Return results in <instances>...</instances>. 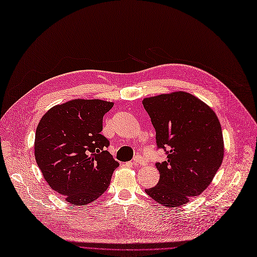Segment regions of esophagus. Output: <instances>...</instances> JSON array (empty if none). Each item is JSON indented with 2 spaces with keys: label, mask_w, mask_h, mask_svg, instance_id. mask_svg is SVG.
I'll use <instances>...</instances> for the list:
<instances>
[{
  "label": "esophagus",
  "mask_w": 257,
  "mask_h": 257,
  "mask_svg": "<svg viewBox=\"0 0 257 257\" xmlns=\"http://www.w3.org/2000/svg\"><path fill=\"white\" fill-rule=\"evenodd\" d=\"M143 163H144V162H143V159H142L141 157H139V156H138V157H136V158H135V160H134V161H132V163H131V164H132V165H140V164L142 165Z\"/></svg>",
  "instance_id": "34e87169"
}]
</instances>
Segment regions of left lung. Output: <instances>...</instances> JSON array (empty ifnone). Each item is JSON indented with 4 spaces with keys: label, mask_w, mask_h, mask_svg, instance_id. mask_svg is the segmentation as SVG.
Segmentation results:
<instances>
[{
    "label": "left lung",
    "mask_w": 257,
    "mask_h": 257,
    "mask_svg": "<svg viewBox=\"0 0 257 257\" xmlns=\"http://www.w3.org/2000/svg\"><path fill=\"white\" fill-rule=\"evenodd\" d=\"M143 106L158 147L167 149V160L156 164L160 181L145 192L161 205L179 207L205 191L222 163L220 121L210 106L183 91L144 98Z\"/></svg>",
    "instance_id": "8db88e82"
}]
</instances>
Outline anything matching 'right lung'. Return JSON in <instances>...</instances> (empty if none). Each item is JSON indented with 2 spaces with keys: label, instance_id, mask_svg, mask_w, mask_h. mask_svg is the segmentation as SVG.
<instances>
[{
  "label": "right lung",
  "instance_id": "right-lung-1",
  "mask_svg": "<svg viewBox=\"0 0 257 257\" xmlns=\"http://www.w3.org/2000/svg\"><path fill=\"white\" fill-rule=\"evenodd\" d=\"M113 102L72 99L47 111L38 123L35 158L49 185L73 205L96 200L119 164L106 150L102 117Z\"/></svg>",
  "mask_w": 257,
  "mask_h": 257
}]
</instances>
